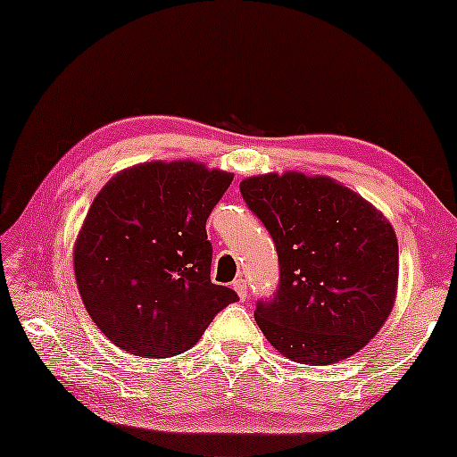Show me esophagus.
<instances>
[{
    "label": "esophagus",
    "instance_id": "esophagus-1",
    "mask_svg": "<svg viewBox=\"0 0 457 457\" xmlns=\"http://www.w3.org/2000/svg\"><path fill=\"white\" fill-rule=\"evenodd\" d=\"M233 287H235V291L238 294V297H241L243 302H245L246 294H249V286H246V281L243 278H238V279L233 281Z\"/></svg>",
    "mask_w": 457,
    "mask_h": 457
}]
</instances>
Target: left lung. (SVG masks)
Instances as JSON below:
<instances>
[{
    "label": "left lung",
    "mask_w": 457,
    "mask_h": 457,
    "mask_svg": "<svg viewBox=\"0 0 457 457\" xmlns=\"http://www.w3.org/2000/svg\"><path fill=\"white\" fill-rule=\"evenodd\" d=\"M238 188L279 257V286L255 308L261 332L299 364L356 354L385 324L397 294L391 222L330 178L287 171L246 178Z\"/></svg>",
    "instance_id": "left-lung-1"
}]
</instances>
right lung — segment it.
<instances>
[{
	"label": "right lung",
	"instance_id": "1",
	"mask_svg": "<svg viewBox=\"0 0 457 457\" xmlns=\"http://www.w3.org/2000/svg\"><path fill=\"white\" fill-rule=\"evenodd\" d=\"M233 174L196 162L127 168L96 194L74 245L88 316L129 354L168 358L192 348L238 299L211 281L206 219Z\"/></svg>",
	"mask_w": 457,
	"mask_h": 457
}]
</instances>
